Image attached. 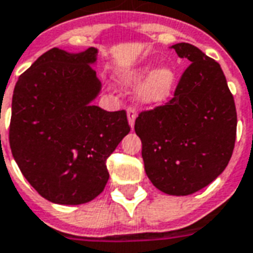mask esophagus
<instances>
[{"label": "esophagus", "instance_id": "obj_1", "mask_svg": "<svg viewBox=\"0 0 253 253\" xmlns=\"http://www.w3.org/2000/svg\"><path fill=\"white\" fill-rule=\"evenodd\" d=\"M135 118H136V112L132 107L127 108V119H128V125L131 128H134V123H135Z\"/></svg>", "mask_w": 253, "mask_h": 253}]
</instances>
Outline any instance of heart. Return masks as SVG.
<instances>
[{"label": "heart", "instance_id": "1", "mask_svg": "<svg viewBox=\"0 0 253 253\" xmlns=\"http://www.w3.org/2000/svg\"><path fill=\"white\" fill-rule=\"evenodd\" d=\"M141 81L142 83L136 89L138 102L147 106L160 104L166 102L175 88V72L168 65H162L153 72L151 65H143L123 76V83L127 85H136Z\"/></svg>", "mask_w": 253, "mask_h": 253}]
</instances>
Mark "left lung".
I'll return each mask as SVG.
<instances>
[{
  "label": "left lung",
  "mask_w": 253,
  "mask_h": 253,
  "mask_svg": "<svg viewBox=\"0 0 253 253\" xmlns=\"http://www.w3.org/2000/svg\"><path fill=\"white\" fill-rule=\"evenodd\" d=\"M190 65L174 96L135 119L145 171L155 188L188 196L224 171L236 141L237 114L220 64L188 42L171 45Z\"/></svg>",
  "instance_id": "8db88e82"
}]
</instances>
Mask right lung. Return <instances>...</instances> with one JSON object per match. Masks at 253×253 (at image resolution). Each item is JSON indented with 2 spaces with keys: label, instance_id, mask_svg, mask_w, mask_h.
Masks as SVG:
<instances>
[{
  "label": "right lung",
  "instance_id": "1",
  "mask_svg": "<svg viewBox=\"0 0 253 253\" xmlns=\"http://www.w3.org/2000/svg\"><path fill=\"white\" fill-rule=\"evenodd\" d=\"M96 48L68 53L52 48L18 78L9 143L18 168L48 201L80 205L108 181L107 158L130 132L125 110L108 112L93 100L102 88L91 64Z\"/></svg>",
  "mask_w": 253,
  "mask_h": 253
}]
</instances>
